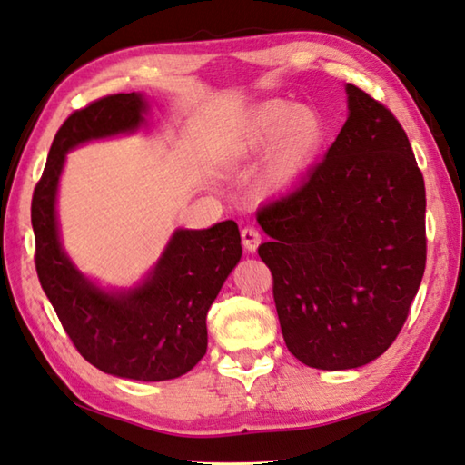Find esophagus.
I'll use <instances>...</instances> for the list:
<instances>
[{
	"instance_id": "obj_1",
	"label": "esophagus",
	"mask_w": 465,
	"mask_h": 465,
	"mask_svg": "<svg viewBox=\"0 0 465 465\" xmlns=\"http://www.w3.org/2000/svg\"><path fill=\"white\" fill-rule=\"evenodd\" d=\"M260 242H262V235L256 230V227H252V225L243 227V230H242V243H243V248H246V252H256V248L260 246Z\"/></svg>"
}]
</instances>
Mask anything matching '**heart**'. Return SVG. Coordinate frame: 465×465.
<instances>
[{"instance_id": "1", "label": "heart", "mask_w": 465, "mask_h": 465, "mask_svg": "<svg viewBox=\"0 0 465 465\" xmlns=\"http://www.w3.org/2000/svg\"><path fill=\"white\" fill-rule=\"evenodd\" d=\"M323 140L325 125L315 109L270 99L243 117L230 142V156L248 160L268 150L260 184L266 193H281L313 166Z\"/></svg>"}]
</instances>
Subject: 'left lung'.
<instances>
[{"instance_id": "1", "label": "left lung", "mask_w": 465, "mask_h": 465, "mask_svg": "<svg viewBox=\"0 0 465 465\" xmlns=\"http://www.w3.org/2000/svg\"><path fill=\"white\" fill-rule=\"evenodd\" d=\"M348 120L323 163L258 211L289 351L317 370L366 366L391 348L425 272V183L391 109L345 85Z\"/></svg>"}]
</instances>
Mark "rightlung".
I'll list each match as a JSON object with an SVG mask.
<instances>
[{"mask_svg":"<svg viewBox=\"0 0 465 465\" xmlns=\"http://www.w3.org/2000/svg\"><path fill=\"white\" fill-rule=\"evenodd\" d=\"M146 112L142 93H117L66 117L34 189L32 227L40 284L81 356L105 374L163 382L187 374L205 356L207 311L242 258L238 223L176 230L144 281L107 291L73 264L56 217L66 152L134 134Z\"/></svg>","mask_w":465,"mask_h":465,"instance_id":"1","label":"right lung"}]
</instances>
